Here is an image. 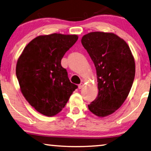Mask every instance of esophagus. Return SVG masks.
I'll use <instances>...</instances> for the list:
<instances>
[{"label":"esophagus","instance_id":"34e87169","mask_svg":"<svg viewBox=\"0 0 151 151\" xmlns=\"http://www.w3.org/2000/svg\"><path fill=\"white\" fill-rule=\"evenodd\" d=\"M83 83H81V84L78 85V88H79V89H81V88H83Z\"/></svg>","mask_w":151,"mask_h":151}]
</instances>
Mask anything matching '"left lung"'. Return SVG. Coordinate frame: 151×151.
Segmentation results:
<instances>
[{
	"label": "left lung",
	"instance_id": "1",
	"mask_svg": "<svg viewBox=\"0 0 151 151\" xmlns=\"http://www.w3.org/2000/svg\"><path fill=\"white\" fill-rule=\"evenodd\" d=\"M81 43L96 68L99 90L88 109L98 117L107 116L121 107L130 91L134 58L127 43L113 33H88Z\"/></svg>",
	"mask_w": 151,
	"mask_h": 151
}]
</instances>
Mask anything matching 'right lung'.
Listing matches in <instances>:
<instances>
[{
    "instance_id": "1",
    "label": "right lung",
    "mask_w": 151,
    "mask_h": 151,
    "mask_svg": "<svg viewBox=\"0 0 151 151\" xmlns=\"http://www.w3.org/2000/svg\"><path fill=\"white\" fill-rule=\"evenodd\" d=\"M77 35H40L26 45L19 58L16 75L21 91L31 106L46 116L62 111L77 85L72 83L61 60Z\"/></svg>"
}]
</instances>
